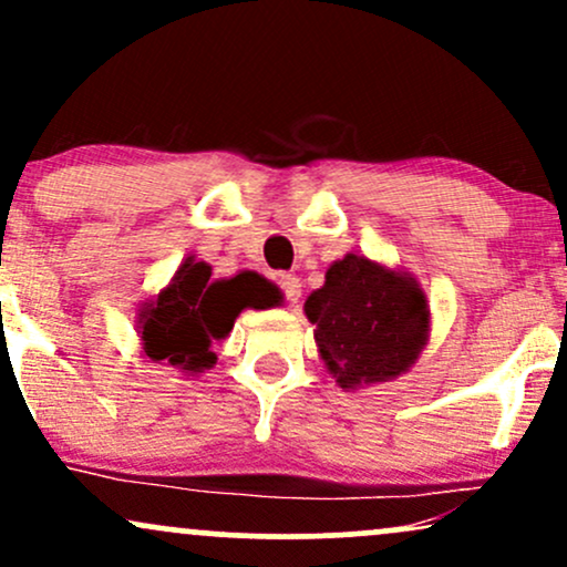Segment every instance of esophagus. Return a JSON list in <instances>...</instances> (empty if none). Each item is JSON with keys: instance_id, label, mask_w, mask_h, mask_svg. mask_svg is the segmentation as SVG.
<instances>
[{"instance_id": "1", "label": "esophagus", "mask_w": 567, "mask_h": 567, "mask_svg": "<svg viewBox=\"0 0 567 567\" xmlns=\"http://www.w3.org/2000/svg\"><path fill=\"white\" fill-rule=\"evenodd\" d=\"M279 288H282L285 298H288L290 303L301 301V279H298L296 275H282V277H279Z\"/></svg>"}]
</instances>
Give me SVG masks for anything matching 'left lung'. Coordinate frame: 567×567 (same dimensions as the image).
<instances>
[{"label":"left lung","instance_id":"obj_1","mask_svg":"<svg viewBox=\"0 0 567 567\" xmlns=\"http://www.w3.org/2000/svg\"><path fill=\"white\" fill-rule=\"evenodd\" d=\"M324 370L347 392L400 379L432 333L426 292L410 271L347 252L303 303Z\"/></svg>","mask_w":567,"mask_h":567}]
</instances>
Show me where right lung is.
Wrapping results in <instances>:
<instances>
[{
  "mask_svg": "<svg viewBox=\"0 0 567 567\" xmlns=\"http://www.w3.org/2000/svg\"><path fill=\"white\" fill-rule=\"evenodd\" d=\"M210 275V264L186 256L171 282L141 301L135 328L143 357L194 379L216 365L213 341H224L245 309H264L275 301L271 282L256 271L229 279Z\"/></svg>",
  "mask_w": 567,
  "mask_h": 567,
  "instance_id": "right-lung-1",
  "label": "right lung"
}]
</instances>
